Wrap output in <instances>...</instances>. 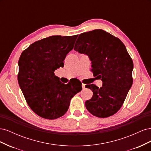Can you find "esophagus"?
Here are the masks:
<instances>
[{
    "instance_id": "1",
    "label": "esophagus",
    "mask_w": 151,
    "mask_h": 151,
    "mask_svg": "<svg viewBox=\"0 0 151 151\" xmlns=\"http://www.w3.org/2000/svg\"><path fill=\"white\" fill-rule=\"evenodd\" d=\"M85 86H86V85L84 84H82V88H83V89H85Z\"/></svg>"
}]
</instances>
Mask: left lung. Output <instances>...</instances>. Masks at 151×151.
Returning a JSON list of instances; mask_svg holds the SVG:
<instances>
[{"instance_id":"8db88e82","label":"left lung","mask_w":151,"mask_h":151,"mask_svg":"<svg viewBox=\"0 0 151 151\" xmlns=\"http://www.w3.org/2000/svg\"><path fill=\"white\" fill-rule=\"evenodd\" d=\"M74 50L87 55L91 61L93 75L103 81L101 88L86 85L93 97L87 100V109L99 118L116 113L124 102L133 83L134 64L122 41L103 29L81 33Z\"/></svg>"}]
</instances>
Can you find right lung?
<instances>
[{
	"mask_svg": "<svg viewBox=\"0 0 151 151\" xmlns=\"http://www.w3.org/2000/svg\"><path fill=\"white\" fill-rule=\"evenodd\" d=\"M77 36H49L32 43L21 55L18 83L29 106L43 118L53 120L63 116L72 98L82 90L78 81L65 84L54 74L63 67Z\"/></svg>",
	"mask_w": 151,
	"mask_h": 151,
	"instance_id": "add662e5",
	"label": "right lung"
}]
</instances>
